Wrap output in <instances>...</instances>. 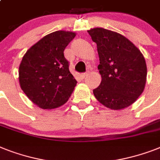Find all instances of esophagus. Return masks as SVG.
<instances>
[{"label": "esophagus", "instance_id": "obj_1", "mask_svg": "<svg viewBox=\"0 0 160 160\" xmlns=\"http://www.w3.org/2000/svg\"><path fill=\"white\" fill-rule=\"evenodd\" d=\"M87 75H88V73H82L80 75V77H81V79H84L85 76H87Z\"/></svg>", "mask_w": 160, "mask_h": 160}]
</instances>
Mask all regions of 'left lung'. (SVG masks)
I'll list each match as a JSON object with an SVG mask.
<instances>
[{
	"mask_svg": "<svg viewBox=\"0 0 160 160\" xmlns=\"http://www.w3.org/2000/svg\"><path fill=\"white\" fill-rule=\"evenodd\" d=\"M97 44L102 81L93 90L105 107L121 110L129 107L145 89L147 67L142 53L120 33L102 28L88 30Z\"/></svg>",
	"mask_w": 160,
	"mask_h": 160,
	"instance_id": "left-lung-1",
	"label": "left lung"
}]
</instances>
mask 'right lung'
Masks as SVG:
<instances>
[{
    "instance_id": "obj_1",
    "label": "right lung",
    "mask_w": 160,
    "mask_h": 160,
    "mask_svg": "<svg viewBox=\"0 0 160 160\" xmlns=\"http://www.w3.org/2000/svg\"><path fill=\"white\" fill-rule=\"evenodd\" d=\"M76 33L56 31L28 49L19 68L22 90L33 103L52 109L67 102L77 81L69 71L64 50Z\"/></svg>"
}]
</instances>
